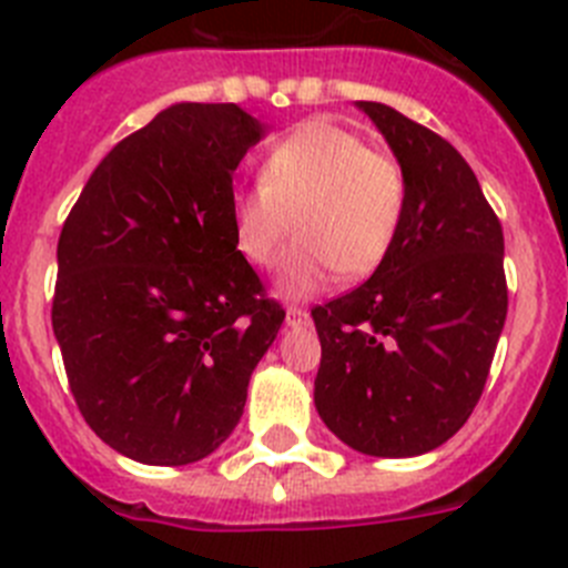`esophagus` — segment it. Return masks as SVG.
Segmentation results:
<instances>
[{
	"label": "esophagus",
	"instance_id": "1",
	"mask_svg": "<svg viewBox=\"0 0 568 568\" xmlns=\"http://www.w3.org/2000/svg\"><path fill=\"white\" fill-rule=\"evenodd\" d=\"M287 324L290 326L310 324V310H304V306H287Z\"/></svg>",
	"mask_w": 568,
	"mask_h": 568
}]
</instances>
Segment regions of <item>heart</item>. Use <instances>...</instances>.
<instances>
[{"instance_id":"b5f03b06","label":"heart","mask_w":568,"mask_h":568,"mask_svg":"<svg viewBox=\"0 0 568 568\" xmlns=\"http://www.w3.org/2000/svg\"><path fill=\"white\" fill-rule=\"evenodd\" d=\"M408 207V180L392 154L352 129L312 118L267 149L258 182L231 191L233 244L258 270H273L295 227L278 287L290 298L321 293L335 278H366L386 262Z\"/></svg>"}]
</instances>
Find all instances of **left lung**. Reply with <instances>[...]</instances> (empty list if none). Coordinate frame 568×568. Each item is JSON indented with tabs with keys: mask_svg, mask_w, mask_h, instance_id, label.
<instances>
[{
	"mask_svg": "<svg viewBox=\"0 0 568 568\" xmlns=\"http://www.w3.org/2000/svg\"><path fill=\"white\" fill-rule=\"evenodd\" d=\"M357 106L408 180L392 253L352 293L315 306V408L361 454H428L470 419L507 318L504 233L454 145L386 103Z\"/></svg>",
	"mask_w": 568,
	"mask_h": 568,
	"instance_id": "left-lung-1",
	"label": "left lung"
}]
</instances>
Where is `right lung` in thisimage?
<instances>
[{"instance_id": "add662e5", "label": "right lung", "mask_w": 568, "mask_h": 568, "mask_svg": "<svg viewBox=\"0 0 568 568\" xmlns=\"http://www.w3.org/2000/svg\"><path fill=\"white\" fill-rule=\"evenodd\" d=\"M258 140L236 103L163 109L101 160L61 227L53 332L70 392L143 465H191L231 436L284 321L227 211Z\"/></svg>"}]
</instances>
